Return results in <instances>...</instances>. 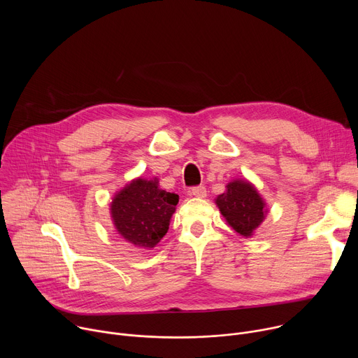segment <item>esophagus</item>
<instances>
[{
    "label": "esophagus",
    "instance_id": "1",
    "mask_svg": "<svg viewBox=\"0 0 358 358\" xmlns=\"http://www.w3.org/2000/svg\"><path fill=\"white\" fill-rule=\"evenodd\" d=\"M189 195L196 196V198H206L207 196V189L203 185H198V187H192L189 191Z\"/></svg>",
    "mask_w": 358,
    "mask_h": 358
}]
</instances>
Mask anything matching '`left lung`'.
<instances>
[{"label": "left lung", "mask_w": 358, "mask_h": 358, "mask_svg": "<svg viewBox=\"0 0 358 358\" xmlns=\"http://www.w3.org/2000/svg\"><path fill=\"white\" fill-rule=\"evenodd\" d=\"M215 203L227 222L242 236H252L265 220L266 203L246 180L228 182L227 191L217 196Z\"/></svg>", "instance_id": "obj_1"}]
</instances>
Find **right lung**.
Masks as SVG:
<instances>
[{
	"label": "right lung",
	"instance_id": "add662e5",
	"mask_svg": "<svg viewBox=\"0 0 358 358\" xmlns=\"http://www.w3.org/2000/svg\"><path fill=\"white\" fill-rule=\"evenodd\" d=\"M178 195L159 187V180L136 178L110 203L115 228L129 243L151 249L167 234Z\"/></svg>",
	"mask_w": 358,
	"mask_h": 358
}]
</instances>
